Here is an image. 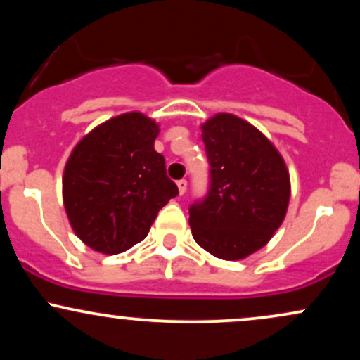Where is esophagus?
Wrapping results in <instances>:
<instances>
[{"mask_svg":"<svg viewBox=\"0 0 360 360\" xmlns=\"http://www.w3.org/2000/svg\"><path fill=\"white\" fill-rule=\"evenodd\" d=\"M177 189H179V194H184L186 189H188V181L186 179L177 181Z\"/></svg>","mask_w":360,"mask_h":360,"instance_id":"1","label":"esophagus"}]
</instances>
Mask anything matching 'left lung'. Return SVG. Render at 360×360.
<instances>
[{"label":"left lung","instance_id":"1","mask_svg":"<svg viewBox=\"0 0 360 360\" xmlns=\"http://www.w3.org/2000/svg\"><path fill=\"white\" fill-rule=\"evenodd\" d=\"M210 160L208 196L189 208L200 247L223 260L262 249L286 217L291 181L283 155L259 128L232 113L201 125Z\"/></svg>","mask_w":360,"mask_h":360}]
</instances>
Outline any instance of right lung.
<instances>
[{
    "instance_id": "add662e5",
    "label": "right lung",
    "mask_w": 360,
    "mask_h": 360,
    "mask_svg": "<svg viewBox=\"0 0 360 360\" xmlns=\"http://www.w3.org/2000/svg\"><path fill=\"white\" fill-rule=\"evenodd\" d=\"M159 131L155 120L128 111L94 127L72 148L62 201L89 249L115 255L142 242L159 210L179 193L154 148Z\"/></svg>"
}]
</instances>
